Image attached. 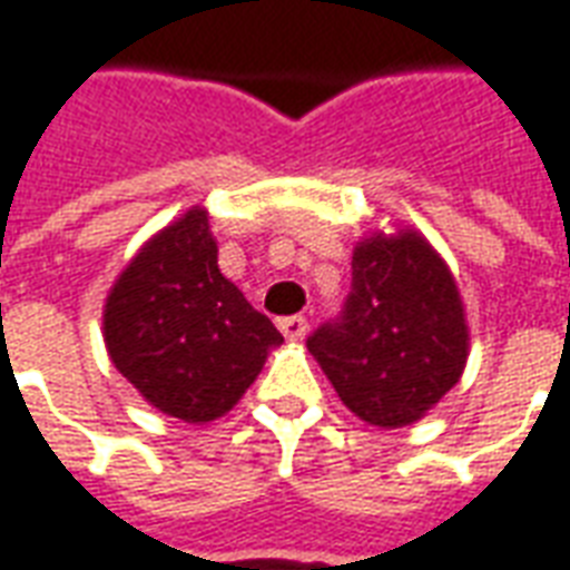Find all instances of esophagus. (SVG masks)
Returning <instances> with one entry per match:
<instances>
[{
    "label": "esophagus",
    "mask_w": 570,
    "mask_h": 570,
    "mask_svg": "<svg viewBox=\"0 0 570 570\" xmlns=\"http://www.w3.org/2000/svg\"><path fill=\"white\" fill-rule=\"evenodd\" d=\"M306 328H309V325H306L304 316L278 318V331L285 334V341H304Z\"/></svg>",
    "instance_id": "1"
}]
</instances>
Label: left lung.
I'll return each instance as SVG.
<instances>
[{"label": "left lung", "mask_w": 570, "mask_h": 570, "mask_svg": "<svg viewBox=\"0 0 570 570\" xmlns=\"http://www.w3.org/2000/svg\"><path fill=\"white\" fill-rule=\"evenodd\" d=\"M341 402L383 430L426 417L460 381L470 325L445 257L414 227L374 229L353 248L341 322L306 341Z\"/></svg>", "instance_id": "8db88e82"}]
</instances>
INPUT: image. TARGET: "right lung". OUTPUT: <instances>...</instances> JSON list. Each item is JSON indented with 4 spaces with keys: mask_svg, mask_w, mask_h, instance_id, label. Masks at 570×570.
I'll list each match as a JSON object with an SVG mask.
<instances>
[{
    "mask_svg": "<svg viewBox=\"0 0 570 570\" xmlns=\"http://www.w3.org/2000/svg\"><path fill=\"white\" fill-rule=\"evenodd\" d=\"M104 343L116 371L184 423L224 417L282 343L217 266L208 212L193 205L153 233L104 301Z\"/></svg>",
    "mask_w": 570,
    "mask_h": 570,
    "instance_id": "1",
    "label": "right lung"
}]
</instances>
